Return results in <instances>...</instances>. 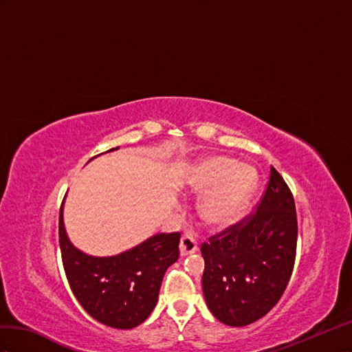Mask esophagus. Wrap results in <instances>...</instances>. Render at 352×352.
Segmentation results:
<instances>
[{
    "label": "esophagus",
    "instance_id": "1",
    "mask_svg": "<svg viewBox=\"0 0 352 352\" xmlns=\"http://www.w3.org/2000/svg\"><path fill=\"white\" fill-rule=\"evenodd\" d=\"M196 250H197L196 239L192 234H188V233L183 234L182 242H179V252H182V255L186 256V255H190V254L196 252Z\"/></svg>",
    "mask_w": 352,
    "mask_h": 352
}]
</instances>
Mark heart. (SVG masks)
<instances>
[{"instance_id":"obj_1","label":"heart","mask_w":352,"mask_h":352,"mask_svg":"<svg viewBox=\"0 0 352 352\" xmlns=\"http://www.w3.org/2000/svg\"><path fill=\"white\" fill-rule=\"evenodd\" d=\"M258 184V174L234 159L214 156L197 162L188 175V187L195 193H208L200 214L209 226L226 228L242 217Z\"/></svg>"}]
</instances>
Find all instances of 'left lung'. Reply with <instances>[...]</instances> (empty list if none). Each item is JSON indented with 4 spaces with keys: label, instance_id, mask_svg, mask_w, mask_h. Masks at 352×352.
<instances>
[{
    "label": "left lung",
    "instance_id": "8db88e82",
    "mask_svg": "<svg viewBox=\"0 0 352 352\" xmlns=\"http://www.w3.org/2000/svg\"><path fill=\"white\" fill-rule=\"evenodd\" d=\"M296 240L292 192L271 166L255 212L209 237L200 248L205 259L204 295L217 320L242 327L264 317L282 298L292 276Z\"/></svg>",
    "mask_w": 352,
    "mask_h": 352
}]
</instances>
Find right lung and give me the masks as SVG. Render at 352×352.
I'll use <instances>...</instances> for the list:
<instances>
[{"label": "right lung", "instance_id": "right-lung-1", "mask_svg": "<svg viewBox=\"0 0 352 352\" xmlns=\"http://www.w3.org/2000/svg\"><path fill=\"white\" fill-rule=\"evenodd\" d=\"M179 237L160 233L119 255L91 256L70 243L60 209L58 242L69 286L87 313L109 327L133 329L150 316L165 271L179 256Z\"/></svg>", "mask_w": 352, "mask_h": 352}]
</instances>
